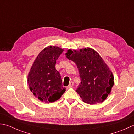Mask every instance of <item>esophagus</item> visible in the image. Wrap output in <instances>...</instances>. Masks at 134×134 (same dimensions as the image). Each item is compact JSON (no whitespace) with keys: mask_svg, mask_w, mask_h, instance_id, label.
Here are the masks:
<instances>
[{"mask_svg":"<svg viewBox=\"0 0 134 134\" xmlns=\"http://www.w3.org/2000/svg\"><path fill=\"white\" fill-rule=\"evenodd\" d=\"M73 86H74V82H72V81H71L69 83V86H67V88H71V87H73Z\"/></svg>","mask_w":134,"mask_h":134,"instance_id":"obj_1","label":"esophagus"}]
</instances>
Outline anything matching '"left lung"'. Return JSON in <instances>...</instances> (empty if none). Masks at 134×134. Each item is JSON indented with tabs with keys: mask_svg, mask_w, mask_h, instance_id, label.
I'll return each instance as SVG.
<instances>
[{
	"mask_svg": "<svg viewBox=\"0 0 134 134\" xmlns=\"http://www.w3.org/2000/svg\"><path fill=\"white\" fill-rule=\"evenodd\" d=\"M65 55L79 70L81 82L75 91L82 101L94 104L105 100L114 86V77L100 55L90 48L69 50Z\"/></svg>",
	"mask_w": 134,
	"mask_h": 134,
	"instance_id": "obj_1",
	"label": "left lung"
}]
</instances>
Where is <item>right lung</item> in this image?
<instances>
[{
    "mask_svg": "<svg viewBox=\"0 0 134 134\" xmlns=\"http://www.w3.org/2000/svg\"><path fill=\"white\" fill-rule=\"evenodd\" d=\"M63 52L58 47H47L39 53L31 68L28 75L29 88L40 101L52 103L65 91L60 72L55 69L56 61Z\"/></svg>",
    "mask_w": 134,
    "mask_h": 134,
    "instance_id": "right-lung-1",
    "label": "right lung"
}]
</instances>
